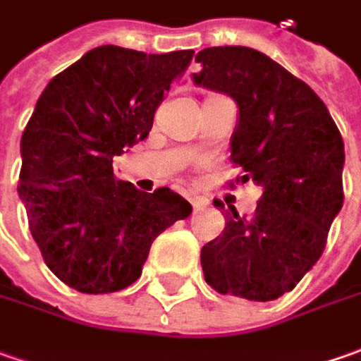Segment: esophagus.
<instances>
[{"mask_svg": "<svg viewBox=\"0 0 361 361\" xmlns=\"http://www.w3.org/2000/svg\"><path fill=\"white\" fill-rule=\"evenodd\" d=\"M190 202H192L193 209H202V207L209 204L207 197H202V195H193V197H190Z\"/></svg>", "mask_w": 361, "mask_h": 361, "instance_id": "obj_1", "label": "esophagus"}]
</instances>
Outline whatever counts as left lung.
<instances>
[{
	"label": "left lung",
	"mask_w": 361,
	"mask_h": 361,
	"mask_svg": "<svg viewBox=\"0 0 361 361\" xmlns=\"http://www.w3.org/2000/svg\"><path fill=\"white\" fill-rule=\"evenodd\" d=\"M195 61L193 81L240 107L230 159L245 176L235 183L264 188L252 218L231 207L224 233L202 247L205 281L226 295L278 300L319 259L342 209V133L316 92L262 51L207 47Z\"/></svg>",
	"instance_id": "left-lung-1"
}]
</instances>
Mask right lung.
I'll return each mask as SVG.
<instances>
[{
    "label": "right lung",
    "instance_id": "obj_1",
    "mask_svg": "<svg viewBox=\"0 0 361 361\" xmlns=\"http://www.w3.org/2000/svg\"><path fill=\"white\" fill-rule=\"evenodd\" d=\"M192 57L102 45L39 95L21 135L18 192L45 266L69 288L131 286L157 235L192 214L169 188L143 193L114 176V156L147 137L164 92Z\"/></svg>",
    "mask_w": 361,
    "mask_h": 361
}]
</instances>
